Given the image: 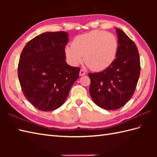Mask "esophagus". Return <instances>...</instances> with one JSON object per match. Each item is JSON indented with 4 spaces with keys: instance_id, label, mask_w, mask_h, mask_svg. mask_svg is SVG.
Returning <instances> with one entry per match:
<instances>
[{
    "instance_id": "obj_1",
    "label": "esophagus",
    "mask_w": 157,
    "mask_h": 157,
    "mask_svg": "<svg viewBox=\"0 0 157 157\" xmlns=\"http://www.w3.org/2000/svg\"><path fill=\"white\" fill-rule=\"evenodd\" d=\"M86 75V72L83 69H81L80 71H79V75L82 76V75Z\"/></svg>"
}]
</instances>
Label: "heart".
<instances>
[{
    "mask_svg": "<svg viewBox=\"0 0 157 157\" xmlns=\"http://www.w3.org/2000/svg\"><path fill=\"white\" fill-rule=\"evenodd\" d=\"M117 40L111 33L100 30L91 31L76 36L72 45L65 48L68 62L77 66L83 61L93 71H101L109 68L115 60Z\"/></svg>",
    "mask_w": 157,
    "mask_h": 157,
    "instance_id": "obj_1",
    "label": "heart"
}]
</instances>
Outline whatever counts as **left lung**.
<instances>
[{
  "label": "left lung",
  "mask_w": 157,
  "mask_h": 157,
  "mask_svg": "<svg viewBox=\"0 0 157 157\" xmlns=\"http://www.w3.org/2000/svg\"><path fill=\"white\" fill-rule=\"evenodd\" d=\"M118 37L116 59L113 64L98 73H89L90 94L95 104L106 110L122 107L132 98L140 73V62L135 43L121 29L115 28Z\"/></svg>",
  "instance_id": "8db88e82"
}]
</instances>
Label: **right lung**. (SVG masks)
<instances>
[{"label":"right lung","mask_w":157,"mask_h":157,"mask_svg":"<svg viewBox=\"0 0 157 157\" xmlns=\"http://www.w3.org/2000/svg\"><path fill=\"white\" fill-rule=\"evenodd\" d=\"M65 32H44L28 42L18 65L22 91L31 104L43 111L59 108L67 98L80 69L65 61Z\"/></svg>","instance_id":"obj_1"}]
</instances>
